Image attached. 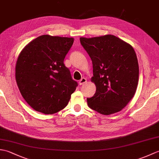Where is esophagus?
<instances>
[{"label":"esophagus","mask_w":159,"mask_h":159,"mask_svg":"<svg viewBox=\"0 0 159 159\" xmlns=\"http://www.w3.org/2000/svg\"><path fill=\"white\" fill-rule=\"evenodd\" d=\"M86 82H87V79L85 78H82V79L79 80V85H84V84L86 83Z\"/></svg>","instance_id":"1"}]
</instances>
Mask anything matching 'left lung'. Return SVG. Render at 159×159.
I'll use <instances>...</instances> for the list:
<instances>
[{
  "label": "left lung",
  "mask_w": 159,
  "mask_h": 159,
  "mask_svg": "<svg viewBox=\"0 0 159 159\" xmlns=\"http://www.w3.org/2000/svg\"><path fill=\"white\" fill-rule=\"evenodd\" d=\"M80 41L92 61V81L96 87L93 96L87 98V104L102 115L119 112L137 90L139 64L135 51L113 35L80 38Z\"/></svg>",
  "instance_id": "obj_1"
}]
</instances>
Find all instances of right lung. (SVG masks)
<instances>
[{"mask_svg": "<svg viewBox=\"0 0 159 159\" xmlns=\"http://www.w3.org/2000/svg\"><path fill=\"white\" fill-rule=\"evenodd\" d=\"M73 38L43 35L29 42L20 52L16 80L24 99L33 109L53 114L68 104L78 83L63 61Z\"/></svg>", "mask_w": 159, "mask_h": 159, "instance_id": "add662e5", "label": "right lung"}]
</instances>
